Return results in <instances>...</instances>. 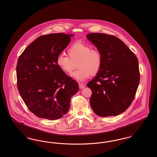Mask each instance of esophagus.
Returning a JSON list of instances; mask_svg holds the SVG:
<instances>
[{
    "label": "esophagus",
    "mask_w": 157,
    "mask_h": 157,
    "mask_svg": "<svg viewBox=\"0 0 157 157\" xmlns=\"http://www.w3.org/2000/svg\"><path fill=\"white\" fill-rule=\"evenodd\" d=\"M79 86L80 89H83L85 87V85L83 83H79Z\"/></svg>",
    "instance_id": "1"
}]
</instances>
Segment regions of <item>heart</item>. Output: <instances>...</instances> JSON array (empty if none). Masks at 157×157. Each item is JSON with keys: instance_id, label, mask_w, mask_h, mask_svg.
I'll use <instances>...</instances> for the list:
<instances>
[{"instance_id": "b5f03b06", "label": "heart", "mask_w": 157, "mask_h": 157, "mask_svg": "<svg viewBox=\"0 0 157 157\" xmlns=\"http://www.w3.org/2000/svg\"><path fill=\"white\" fill-rule=\"evenodd\" d=\"M68 57L60 53L56 59V64L65 73H71L75 63L78 68L71 76L76 80L84 81L91 74L96 75L103 63L102 53L98 49H92L90 45L76 43L67 50Z\"/></svg>"}]
</instances>
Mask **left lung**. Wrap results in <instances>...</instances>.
<instances>
[{
  "label": "left lung",
  "instance_id": "left-lung-1",
  "mask_svg": "<svg viewBox=\"0 0 157 157\" xmlns=\"http://www.w3.org/2000/svg\"><path fill=\"white\" fill-rule=\"evenodd\" d=\"M86 37L103 57L101 70L87 83L92 90L90 106L100 117L118 115L131 104L138 89L140 79L138 59L115 36L91 33Z\"/></svg>",
  "mask_w": 157,
  "mask_h": 157
}]
</instances>
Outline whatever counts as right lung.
Listing matches in <instances>:
<instances>
[{"label":"right lung","mask_w":157,"mask_h":157,"mask_svg":"<svg viewBox=\"0 0 157 157\" xmlns=\"http://www.w3.org/2000/svg\"><path fill=\"white\" fill-rule=\"evenodd\" d=\"M71 36L58 33L39 36L17 60V89L29 111L39 118H62L69 109L71 98L79 90L78 82L56 64Z\"/></svg>","instance_id":"1"}]
</instances>
